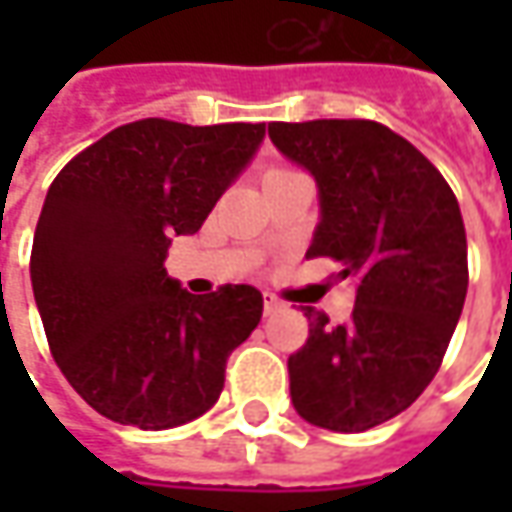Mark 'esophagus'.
Listing matches in <instances>:
<instances>
[{"mask_svg":"<svg viewBox=\"0 0 512 512\" xmlns=\"http://www.w3.org/2000/svg\"><path fill=\"white\" fill-rule=\"evenodd\" d=\"M279 310H285V302L276 299L273 293H265V316H276Z\"/></svg>","mask_w":512,"mask_h":512,"instance_id":"esophagus-1","label":"esophagus"}]
</instances>
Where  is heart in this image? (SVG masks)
<instances>
[{
  "label": "heart",
  "mask_w": 512,
  "mask_h": 512,
  "mask_svg": "<svg viewBox=\"0 0 512 512\" xmlns=\"http://www.w3.org/2000/svg\"><path fill=\"white\" fill-rule=\"evenodd\" d=\"M276 170H282V168H276ZM276 170H270V173H276Z\"/></svg>",
  "instance_id": "b5f03b06"
}]
</instances>
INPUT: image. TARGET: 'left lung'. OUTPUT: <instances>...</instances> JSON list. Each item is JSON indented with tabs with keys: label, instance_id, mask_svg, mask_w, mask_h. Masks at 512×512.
Instances as JSON below:
<instances>
[{
	"label": "left lung",
	"instance_id": "obj_1",
	"mask_svg": "<svg viewBox=\"0 0 512 512\" xmlns=\"http://www.w3.org/2000/svg\"><path fill=\"white\" fill-rule=\"evenodd\" d=\"M267 133L319 185L307 259H333L356 282L344 325L305 307L290 399L305 422L362 433L407 410L442 367L470 279L462 210L422 150L379 122H270Z\"/></svg>",
	"mask_w": 512,
	"mask_h": 512
}]
</instances>
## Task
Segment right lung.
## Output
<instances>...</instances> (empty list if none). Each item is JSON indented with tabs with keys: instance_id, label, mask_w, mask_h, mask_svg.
Returning a JSON list of instances; mask_svg holds the SVG:
<instances>
[{
	"instance_id": "obj_1",
	"label": "right lung",
	"mask_w": 512,
	"mask_h": 512,
	"mask_svg": "<svg viewBox=\"0 0 512 512\" xmlns=\"http://www.w3.org/2000/svg\"><path fill=\"white\" fill-rule=\"evenodd\" d=\"M265 139V122L193 128L139 119L76 153L53 179L30 250L50 353L105 419L168 430L210 410L227 356L262 319V293L190 296L165 270Z\"/></svg>"
}]
</instances>
